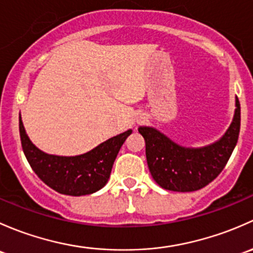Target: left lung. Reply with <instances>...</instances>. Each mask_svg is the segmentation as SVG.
<instances>
[{
  "label": "left lung",
  "instance_id": "obj_1",
  "mask_svg": "<svg viewBox=\"0 0 253 253\" xmlns=\"http://www.w3.org/2000/svg\"><path fill=\"white\" fill-rule=\"evenodd\" d=\"M146 142L150 173L163 189L178 192L197 191L214 180L228 163L240 132V102L236 97L233 123L215 144L204 148H185L153 127L140 126Z\"/></svg>",
  "mask_w": 253,
  "mask_h": 253
}]
</instances>
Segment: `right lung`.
Instances as JSON below:
<instances>
[{
  "mask_svg": "<svg viewBox=\"0 0 253 253\" xmlns=\"http://www.w3.org/2000/svg\"><path fill=\"white\" fill-rule=\"evenodd\" d=\"M19 134L28 162L36 175L54 191L83 196L98 191L107 184L117 155L131 130L111 137L84 155L61 157L47 155L33 145L19 117Z\"/></svg>",
  "mask_w": 253,
  "mask_h": 253,
  "instance_id": "right-lung-1",
  "label": "right lung"
}]
</instances>
